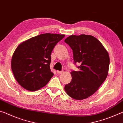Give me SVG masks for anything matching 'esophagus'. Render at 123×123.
Listing matches in <instances>:
<instances>
[{
  "label": "esophagus",
  "mask_w": 123,
  "mask_h": 123,
  "mask_svg": "<svg viewBox=\"0 0 123 123\" xmlns=\"http://www.w3.org/2000/svg\"><path fill=\"white\" fill-rule=\"evenodd\" d=\"M63 72V71H57V74H61Z\"/></svg>",
  "instance_id": "esophagus-1"
}]
</instances>
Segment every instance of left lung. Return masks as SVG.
I'll return each instance as SVG.
<instances>
[{"mask_svg":"<svg viewBox=\"0 0 123 123\" xmlns=\"http://www.w3.org/2000/svg\"><path fill=\"white\" fill-rule=\"evenodd\" d=\"M65 42L73 50L79 71L71 72L72 80L65 86L67 95L75 100H84L93 95L106 80L110 57L101 43L90 35H72Z\"/></svg>","mask_w":123,"mask_h":123,"instance_id":"left-lung-1","label":"left lung"}]
</instances>
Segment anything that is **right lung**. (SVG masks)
Instances as JSON below:
<instances>
[{
	"instance_id": "add662e5",
	"label": "right lung",
	"mask_w": 123,
	"mask_h": 123,
	"mask_svg": "<svg viewBox=\"0 0 123 123\" xmlns=\"http://www.w3.org/2000/svg\"><path fill=\"white\" fill-rule=\"evenodd\" d=\"M65 35L45 33L32 37L17 46L11 59V69L23 88L37 91L47 84L54 73L50 68L51 54Z\"/></svg>"
}]
</instances>
